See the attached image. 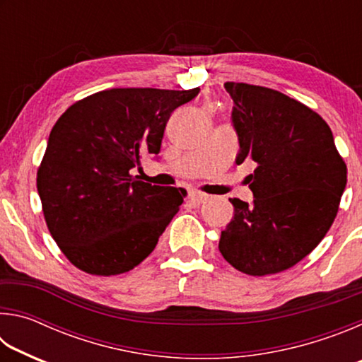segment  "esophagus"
Here are the masks:
<instances>
[{"instance_id": "esophagus-1", "label": "esophagus", "mask_w": 362, "mask_h": 362, "mask_svg": "<svg viewBox=\"0 0 362 362\" xmlns=\"http://www.w3.org/2000/svg\"><path fill=\"white\" fill-rule=\"evenodd\" d=\"M189 199L193 201V203H196V204H201V203H204V201L209 198V196H207L206 193H201V192H196V189H192V192H189Z\"/></svg>"}]
</instances>
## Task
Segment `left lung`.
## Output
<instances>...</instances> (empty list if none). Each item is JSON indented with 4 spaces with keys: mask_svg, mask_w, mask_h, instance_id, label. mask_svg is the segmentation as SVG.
Instances as JSON below:
<instances>
[{
    "mask_svg": "<svg viewBox=\"0 0 362 362\" xmlns=\"http://www.w3.org/2000/svg\"><path fill=\"white\" fill-rule=\"evenodd\" d=\"M240 140L236 164L254 201L231 198L235 216L220 236L223 259L250 276H265L305 259L326 236L346 187V164L320 115L279 90L225 83Z\"/></svg>",
    "mask_w": 362,
    "mask_h": 362,
    "instance_id": "left-lung-1",
    "label": "left lung"
}]
</instances>
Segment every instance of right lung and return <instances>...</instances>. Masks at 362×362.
<instances>
[{
    "label": "right lung",
    "instance_id": "obj_1",
    "mask_svg": "<svg viewBox=\"0 0 362 362\" xmlns=\"http://www.w3.org/2000/svg\"><path fill=\"white\" fill-rule=\"evenodd\" d=\"M198 93L108 89L73 103L54 124L36 187L47 228L76 268L121 274L156 247L187 192L139 180L131 169L158 155L170 115Z\"/></svg>",
    "mask_w": 362,
    "mask_h": 362
}]
</instances>
